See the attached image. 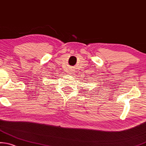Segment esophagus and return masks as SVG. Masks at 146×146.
Listing matches in <instances>:
<instances>
[{
  "instance_id": "34e87169",
  "label": "esophagus",
  "mask_w": 146,
  "mask_h": 146,
  "mask_svg": "<svg viewBox=\"0 0 146 146\" xmlns=\"http://www.w3.org/2000/svg\"><path fill=\"white\" fill-rule=\"evenodd\" d=\"M69 74H73V72H70Z\"/></svg>"
}]
</instances>
